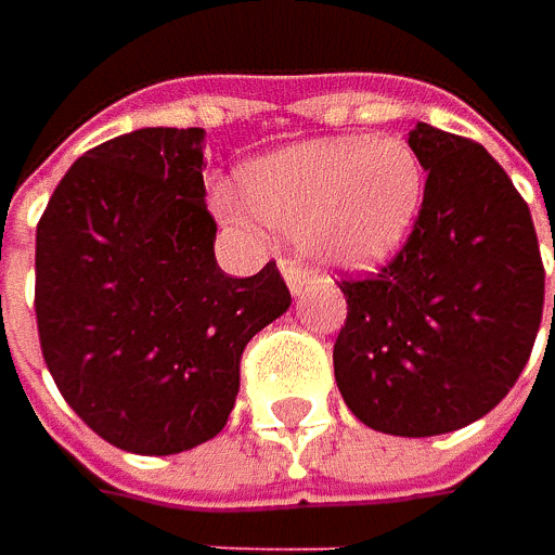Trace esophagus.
<instances>
[{"label": "esophagus", "mask_w": 555, "mask_h": 555, "mask_svg": "<svg viewBox=\"0 0 555 555\" xmlns=\"http://www.w3.org/2000/svg\"><path fill=\"white\" fill-rule=\"evenodd\" d=\"M281 271H284V281H287V287L293 296H302V289L309 287V271L302 266H296L293 259H284L281 262Z\"/></svg>", "instance_id": "esophagus-1"}]
</instances>
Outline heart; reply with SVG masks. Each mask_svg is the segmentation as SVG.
<instances>
[{"instance_id": "b5f03b06", "label": "heart", "mask_w": 555, "mask_h": 555, "mask_svg": "<svg viewBox=\"0 0 555 555\" xmlns=\"http://www.w3.org/2000/svg\"><path fill=\"white\" fill-rule=\"evenodd\" d=\"M237 191L241 201L216 191V209L228 222L256 216L299 237L314 262L361 271L383 266L411 234L423 166L401 141H306L246 163Z\"/></svg>"}]
</instances>
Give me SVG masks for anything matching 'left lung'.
<instances>
[{"mask_svg":"<svg viewBox=\"0 0 555 555\" xmlns=\"http://www.w3.org/2000/svg\"><path fill=\"white\" fill-rule=\"evenodd\" d=\"M429 172L408 244L343 281L336 386L364 426L426 438L498 408L528 364L544 314V262L528 203L481 144L416 122ZM555 321V296H553Z\"/></svg>","mask_w":555,"mask_h":555,"instance_id":"left-lung-1","label":"left lung"}]
</instances>
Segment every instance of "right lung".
<instances>
[{
    "label": "right lung",
    "mask_w": 555,
    "mask_h": 555,
    "mask_svg": "<svg viewBox=\"0 0 555 555\" xmlns=\"http://www.w3.org/2000/svg\"><path fill=\"white\" fill-rule=\"evenodd\" d=\"M203 135L157 126L86 151L36 228L42 358L79 420L132 454L219 436L246 343L289 309L274 262H216Z\"/></svg>",
    "instance_id": "right-lung-1"
}]
</instances>
